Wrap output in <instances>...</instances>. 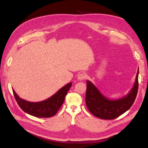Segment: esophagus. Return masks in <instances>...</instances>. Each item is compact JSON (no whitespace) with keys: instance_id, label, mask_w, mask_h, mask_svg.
<instances>
[{"instance_id":"1","label":"esophagus","mask_w":148,"mask_h":148,"mask_svg":"<svg viewBox=\"0 0 148 148\" xmlns=\"http://www.w3.org/2000/svg\"><path fill=\"white\" fill-rule=\"evenodd\" d=\"M77 79H78V80L79 81L83 80L84 79H86V75H85V74H84V73H81L78 75V78Z\"/></svg>"}]
</instances>
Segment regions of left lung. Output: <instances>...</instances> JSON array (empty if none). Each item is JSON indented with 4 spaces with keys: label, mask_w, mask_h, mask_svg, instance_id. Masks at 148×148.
I'll return each instance as SVG.
<instances>
[{
    "label": "left lung",
    "mask_w": 148,
    "mask_h": 148,
    "mask_svg": "<svg viewBox=\"0 0 148 148\" xmlns=\"http://www.w3.org/2000/svg\"><path fill=\"white\" fill-rule=\"evenodd\" d=\"M138 69L133 88L125 97L111 99L101 94L90 81L87 80L86 104L89 112L102 119H113L129 110L136 99L138 87Z\"/></svg>",
    "instance_id": "obj_1"
}]
</instances>
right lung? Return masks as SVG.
Returning a JSON list of instances; mask_svg holds the SVG:
<instances>
[{
    "mask_svg": "<svg viewBox=\"0 0 148 148\" xmlns=\"http://www.w3.org/2000/svg\"><path fill=\"white\" fill-rule=\"evenodd\" d=\"M72 83L60 88L56 94L40 102H30L21 99L12 89L15 100L21 109L26 113L38 118H50L55 115L63 104L66 95Z\"/></svg>",
    "mask_w": 148,
    "mask_h": 148,
    "instance_id": "1",
    "label": "right lung"
}]
</instances>
